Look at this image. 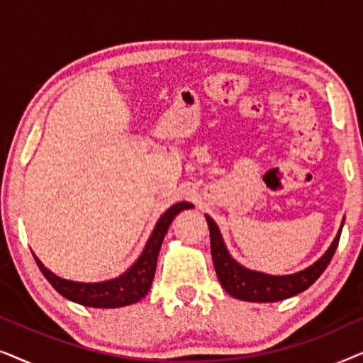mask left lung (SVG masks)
<instances>
[{"label":"left lung","mask_w":363,"mask_h":363,"mask_svg":"<svg viewBox=\"0 0 363 363\" xmlns=\"http://www.w3.org/2000/svg\"><path fill=\"white\" fill-rule=\"evenodd\" d=\"M206 216L208 228H210V240H211V257L218 279H220L223 289L228 294L236 297V299L247 301V302H277L282 299H289V297L299 294L306 291L314 282L319 279L325 267L334 256V252L339 246L342 223L339 233H337L335 240L332 241L329 250L325 255L317 259L314 264L306 267L304 271L294 272V274L287 276H271L264 272L251 271L247 267L241 266L236 262L228 252L225 242H223L221 233L218 230L216 223L213 221L211 216Z\"/></svg>","instance_id":"1"}]
</instances>
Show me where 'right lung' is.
<instances>
[{
    "mask_svg": "<svg viewBox=\"0 0 363 363\" xmlns=\"http://www.w3.org/2000/svg\"><path fill=\"white\" fill-rule=\"evenodd\" d=\"M190 208H193V205L188 201H180L168 208L160 216V220L157 221L152 236L148 238L145 250H143L140 257L116 279H108L104 282L67 281L54 274L48 267H44L43 262L36 256H34V259H36L39 269H41L44 277L51 282L54 289L69 301L87 307H97V309H113V307L135 304L150 291L157 269L158 252H160L163 238H165L173 218L182 210H190Z\"/></svg>",
    "mask_w": 363,
    "mask_h": 363,
    "instance_id": "add662e5",
    "label": "right lung"
}]
</instances>
